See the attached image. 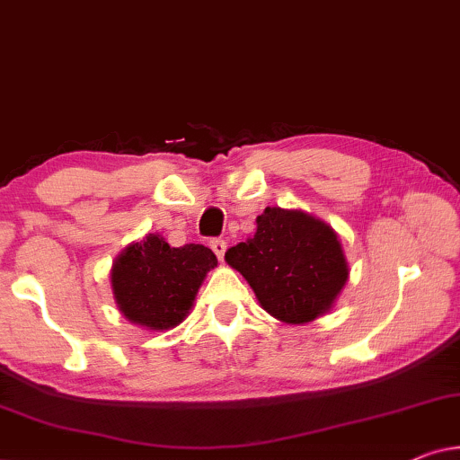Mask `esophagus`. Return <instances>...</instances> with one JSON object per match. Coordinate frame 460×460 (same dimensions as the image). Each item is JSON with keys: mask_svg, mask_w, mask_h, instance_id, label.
I'll return each instance as SVG.
<instances>
[{"mask_svg": "<svg viewBox=\"0 0 460 460\" xmlns=\"http://www.w3.org/2000/svg\"><path fill=\"white\" fill-rule=\"evenodd\" d=\"M210 248H212V252H215V254L223 261L225 250H227V242H225V239H212Z\"/></svg>", "mask_w": 460, "mask_h": 460, "instance_id": "34e87169", "label": "esophagus"}]
</instances>
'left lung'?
Returning <instances> with one entry per match:
<instances>
[{
	"instance_id": "obj_1",
	"label": "left lung",
	"mask_w": 460,
	"mask_h": 460,
	"mask_svg": "<svg viewBox=\"0 0 460 460\" xmlns=\"http://www.w3.org/2000/svg\"><path fill=\"white\" fill-rule=\"evenodd\" d=\"M225 261L243 275L261 306L289 325L329 313L350 273L338 233L321 218L279 206L264 208L254 237L229 248Z\"/></svg>"
}]
</instances>
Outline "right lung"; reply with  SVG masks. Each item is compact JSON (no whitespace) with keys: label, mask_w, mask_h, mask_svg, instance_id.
<instances>
[{"label":"right lung","mask_w":460,"mask_h":460,"mask_svg":"<svg viewBox=\"0 0 460 460\" xmlns=\"http://www.w3.org/2000/svg\"><path fill=\"white\" fill-rule=\"evenodd\" d=\"M217 256L202 243L171 248L158 233L127 245L110 270L116 306L128 321L152 332L177 327L190 314Z\"/></svg>","instance_id":"add662e5"}]
</instances>
